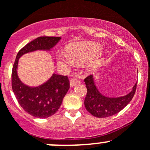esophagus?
Here are the masks:
<instances>
[{"label":"esophagus","instance_id":"esophagus-1","mask_svg":"<svg viewBox=\"0 0 150 150\" xmlns=\"http://www.w3.org/2000/svg\"><path fill=\"white\" fill-rule=\"evenodd\" d=\"M70 86L71 87H74L75 86H76L78 83V81L76 79V78H72L70 80Z\"/></svg>","mask_w":150,"mask_h":150}]
</instances>
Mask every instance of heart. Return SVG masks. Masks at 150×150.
I'll list each match as a JSON object with an SVG mask.
<instances>
[{
	"label": "heart",
	"mask_w": 150,
	"mask_h": 150,
	"mask_svg": "<svg viewBox=\"0 0 150 150\" xmlns=\"http://www.w3.org/2000/svg\"><path fill=\"white\" fill-rule=\"evenodd\" d=\"M98 43L93 42H83L75 43L67 50V52H61L58 56V61L67 68H71L77 64L86 62L89 70H94L100 63L102 52Z\"/></svg>",
	"instance_id": "heart-1"
}]
</instances>
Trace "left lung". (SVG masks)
I'll list each match as a JSON object with an SVG mask.
<instances>
[{"label": "left lung", "mask_w": 150, "mask_h": 150, "mask_svg": "<svg viewBox=\"0 0 150 150\" xmlns=\"http://www.w3.org/2000/svg\"><path fill=\"white\" fill-rule=\"evenodd\" d=\"M87 94L84 100L86 110L97 117H107L114 115L122 110L131 101L136 90V85L127 95L120 97L105 96L99 91L95 83L94 76L91 75L85 78Z\"/></svg>", "instance_id": "8db88e82"}]
</instances>
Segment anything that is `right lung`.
I'll use <instances>...</instances> for the list:
<instances>
[{"instance_id":"obj_1","label":"right lung","mask_w":150,"mask_h":150,"mask_svg":"<svg viewBox=\"0 0 150 150\" xmlns=\"http://www.w3.org/2000/svg\"><path fill=\"white\" fill-rule=\"evenodd\" d=\"M61 39L60 37L47 36L37 38L18 52L12 67V87L14 94L21 107L35 117L46 118L58 111L69 89V81L67 76L53 73L42 84L38 86H28L18 77L19 58L26 53L38 50L50 51Z\"/></svg>"}]
</instances>
